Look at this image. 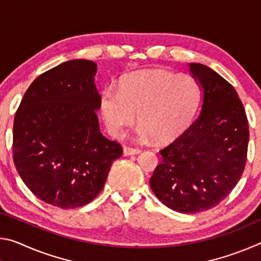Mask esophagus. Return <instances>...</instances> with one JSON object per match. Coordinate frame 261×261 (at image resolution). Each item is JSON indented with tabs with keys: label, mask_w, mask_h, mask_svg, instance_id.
<instances>
[{
	"label": "esophagus",
	"mask_w": 261,
	"mask_h": 261,
	"mask_svg": "<svg viewBox=\"0 0 261 261\" xmlns=\"http://www.w3.org/2000/svg\"><path fill=\"white\" fill-rule=\"evenodd\" d=\"M141 151L138 148H131V147H124L123 148V154H124L125 156H129V155H136V154H139Z\"/></svg>",
	"instance_id": "1"
}]
</instances>
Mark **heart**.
Instances as JSON below:
<instances>
[{
    "label": "heart",
    "mask_w": 261,
    "mask_h": 261,
    "mask_svg": "<svg viewBox=\"0 0 261 261\" xmlns=\"http://www.w3.org/2000/svg\"><path fill=\"white\" fill-rule=\"evenodd\" d=\"M200 105V88L188 74L141 70L123 77L118 91L101 92L99 110L110 135L120 137L125 126L140 123L141 138L167 143L192 124Z\"/></svg>",
    "instance_id": "obj_1"
}]
</instances>
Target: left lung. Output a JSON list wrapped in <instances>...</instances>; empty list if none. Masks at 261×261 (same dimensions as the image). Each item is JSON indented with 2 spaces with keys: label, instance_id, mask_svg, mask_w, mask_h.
<instances>
[{
  "label": "left lung",
  "instance_id": "8db88e82",
  "mask_svg": "<svg viewBox=\"0 0 261 261\" xmlns=\"http://www.w3.org/2000/svg\"><path fill=\"white\" fill-rule=\"evenodd\" d=\"M188 67L201 92L199 117L161 149L149 185L163 205L193 214L219 205L236 187L245 168L249 124L226 79L204 64Z\"/></svg>",
  "mask_w": 261,
  "mask_h": 261
}]
</instances>
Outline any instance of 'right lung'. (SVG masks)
<instances>
[{"mask_svg": "<svg viewBox=\"0 0 261 261\" xmlns=\"http://www.w3.org/2000/svg\"><path fill=\"white\" fill-rule=\"evenodd\" d=\"M93 61L71 60L31 84L14 121L12 158L39 199L61 208L92 201L122 147L100 132Z\"/></svg>", "mask_w": 261, "mask_h": 261, "instance_id": "obj_1", "label": "right lung"}]
</instances>
